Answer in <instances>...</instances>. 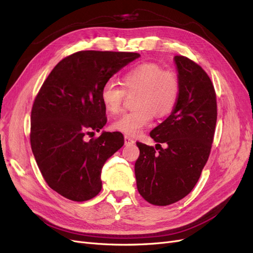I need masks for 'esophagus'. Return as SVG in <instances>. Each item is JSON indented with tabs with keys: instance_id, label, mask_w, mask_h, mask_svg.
<instances>
[{
	"instance_id": "1",
	"label": "esophagus",
	"mask_w": 253,
	"mask_h": 253,
	"mask_svg": "<svg viewBox=\"0 0 253 253\" xmlns=\"http://www.w3.org/2000/svg\"><path fill=\"white\" fill-rule=\"evenodd\" d=\"M125 143H126V145H132L135 143V140L132 138V137L126 135L125 136Z\"/></svg>"
}]
</instances>
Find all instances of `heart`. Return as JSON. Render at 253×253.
Instances as JSON below:
<instances>
[{
    "instance_id": "heart-1",
    "label": "heart",
    "mask_w": 253,
    "mask_h": 253,
    "mask_svg": "<svg viewBox=\"0 0 253 253\" xmlns=\"http://www.w3.org/2000/svg\"><path fill=\"white\" fill-rule=\"evenodd\" d=\"M122 86L106 82L100 98L104 109L117 114L124 105L126 95L137 93L134 99L136 109L122 115L113 122V127L126 135H138L149 126L154 114L162 118L169 115L177 104L180 81L177 74L164 70L154 62H143L129 68L122 76Z\"/></svg>"
}]
</instances>
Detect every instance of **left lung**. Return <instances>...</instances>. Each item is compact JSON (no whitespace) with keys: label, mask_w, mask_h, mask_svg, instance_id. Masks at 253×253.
Listing matches in <instances>:
<instances>
[{"label":"left lung","mask_w":253,"mask_h":253,"mask_svg":"<svg viewBox=\"0 0 253 253\" xmlns=\"http://www.w3.org/2000/svg\"><path fill=\"white\" fill-rule=\"evenodd\" d=\"M180 94L164 122L152 129L151 147L137 141V189L145 201L168 206L180 201L195 187L212 148L217 119L216 93L202 66L185 56H175ZM166 143L167 148H161Z\"/></svg>","instance_id":"8db88e82"}]
</instances>
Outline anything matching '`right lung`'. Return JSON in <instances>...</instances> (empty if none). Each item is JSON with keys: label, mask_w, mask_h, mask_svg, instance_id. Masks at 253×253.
<instances>
[{"label": "right lung", "mask_w": 253, "mask_h": 253, "mask_svg": "<svg viewBox=\"0 0 253 253\" xmlns=\"http://www.w3.org/2000/svg\"><path fill=\"white\" fill-rule=\"evenodd\" d=\"M137 52L81 50L53 67L35 98L30 115V145L43 178L74 202L95 197L102 188V168L125 143L120 132H99L108 118L100 93Z\"/></svg>", "instance_id": "right-lung-1"}]
</instances>
